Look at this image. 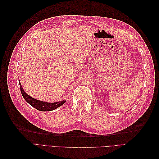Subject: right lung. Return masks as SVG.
Returning a JSON list of instances; mask_svg holds the SVG:
<instances>
[{"instance_id": "1", "label": "right lung", "mask_w": 159, "mask_h": 159, "mask_svg": "<svg viewBox=\"0 0 159 159\" xmlns=\"http://www.w3.org/2000/svg\"><path fill=\"white\" fill-rule=\"evenodd\" d=\"M19 84H20V91L24 99H25L30 105H32V107L36 108L37 110L41 111H52L57 109V107H59L66 102V101L63 100L61 101V102L55 103H47L35 99L31 98L30 96H29L28 94H26L25 91L22 89L20 83H19Z\"/></svg>"}]
</instances>
